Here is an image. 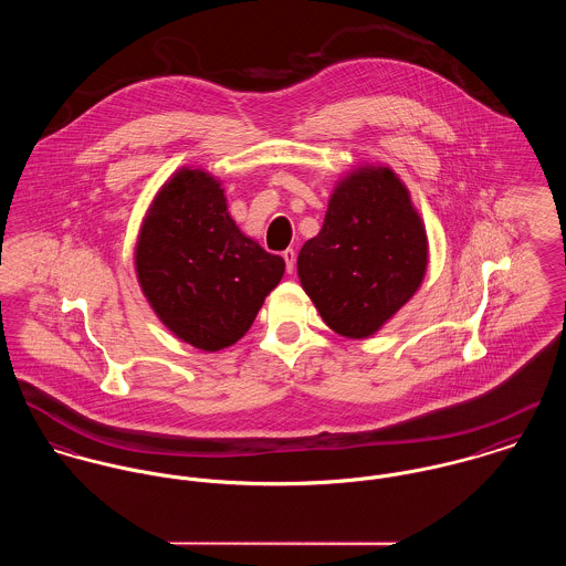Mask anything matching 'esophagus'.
Returning a JSON list of instances; mask_svg holds the SVG:
<instances>
[{
    "label": "esophagus",
    "instance_id": "esophagus-1",
    "mask_svg": "<svg viewBox=\"0 0 566 566\" xmlns=\"http://www.w3.org/2000/svg\"><path fill=\"white\" fill-rule=\"evenodd\" d=\"M283 259H285V268H287V272L292 274V272H294V268H296V251H294V249L283 251Z\"/></svg>",
    "mask_w": 566,
    "mask_h": 566
}]
</instances>
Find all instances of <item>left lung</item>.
<instances>
[{"label": "left lung", "mask_w": 566, "mask_h": 566, "mask_svg": "<svg viewBox=\"0 0 566 566\" xmlns=\"http://www.w3.org/2000/svg\"><path fill=\"white\" fill-rule=\"evenodd\" d=\"M428 235L405 181L380 164L346 172L324 224L298 253V279L328 328L348 339L378 333L419 290Z\"/></svg>", "instance_id": "1"}]
</instances>
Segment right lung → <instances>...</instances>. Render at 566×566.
Instances as JSON below:
<instances>
[{
	"instance_id": "right-lung-1",
	"label": "right lung",
	"mask_w": 566,
	"mask_h": 566,
	"mask_svg": "<svg viewBox=\"0 0 566 566\" xmlns=\"http://www.w3.org/2000/svg\"><path fill=\"white\" fill-rule=\"evenodd\" d=\"M134 265L159 322L203 353L240 342L285 272L283 258L240 231L220 179L190 166L157 190Z\"/></svg>"
}]
</instances>
